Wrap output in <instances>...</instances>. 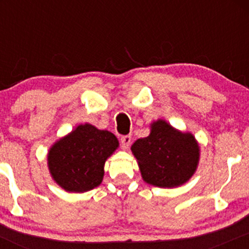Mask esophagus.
<instances>
[{
	"label": "esophagus",
	"mask_w": 249,
	"mask_h": 249,
	"mask_svg": "<svg viewBox=\"0 0 249 249\" xmlns=\"http://www.w3.org/2000/svg\"><path fill=\"white\" fill-rule=\"evenodd\" d=\"M121 144H122V147L124 148V150H126L131 144V136H123L121 139Z\"/></svg>",
	"instance_id": "1"
}]
</instances>
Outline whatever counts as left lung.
<instances>
[{
    "mask_svg": "<svg viewBox=\"0 0 249 249\" xmlns=\"http://www.w3.org/2000/svg\"><path fill=\"white\" fill-rule=\"evenodd\" d=\"M131 151L145 182L157 187H177L190 180L198 167L200 148L192 133L180 132L159 119L151 133L133 142Z\"/></svg>",
    "mask_w": 249,
    "mask_h": 249,
    "instance_id": "left-lung-1",
    "label": "left lung"
}]
</instances>
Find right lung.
Here are the masks:
<instances>
[{
    "mask_svg": "<svg viewBox=\"0 0 249 249\" xmlns=\"http://www.w3.org/2000/svg\"><path fill=\"white\" fill-rule=\"evenodd\" d=\"M118 146V139L110 131L78 125L51 146L48 153L51 177L67 192L92 190L101 185L105 161Z\"/></svg>",
    "mask_w": 249,
    "mask_h": 249,
    "instance_id": "add662e5",
    "label": "right lung"
}]
</instances>
